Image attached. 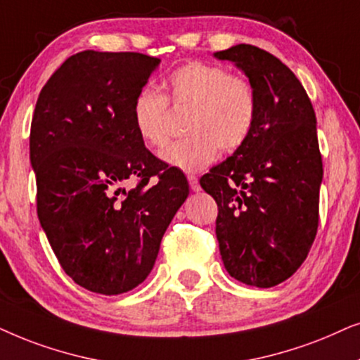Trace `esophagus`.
Returning <instances> with one entry per match:
<instances>
[{
    "label": "esophagus",
    "instance_id": "obj_1",
    "mask_svg": "<svg viewBox=\"0 0 360 360\" xmlns=\"http://www.w3.org/2000/svg\"><path fill=\"white\" fill-rule=\"evenodd\" d=\"M188 181H189V186H191V189L194 191V193H198V191L200 189V184H199V179L195 176H188Z\"/></svg>",
    "mask_w": 360,
    "mask_h": 360
}]
</instances>
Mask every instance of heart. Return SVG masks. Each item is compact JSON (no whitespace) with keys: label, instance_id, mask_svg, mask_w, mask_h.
I'll return each mask as SVG.
<instances>
[{"label":"heart","instance_id":"1","mask_svg":"<svg viewBox=\"0 0 360 360\" xmlns=\"http://www.w3.org/2000/svg\"><path fill=\"white\" fill-rule=\"evenodd\" d=\"M166 94L141 89L131 103L136 135L153 148L167 145L171 136L169 108H188L184 140L161 153L162 160L184 171L210 165L217 151L232 153L250 138L258 115L255 87L242 75L220 65L188 62L172 70L165 82Z\"/></svg>","mask_w":360,"mask_h":360}]
</instances>
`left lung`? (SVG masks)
<instances>
[{"mask_svg": "<svg viewBox=\"0 0 360 360\" xmlns=\"http://www.w3.org/2000/svg\"><path fill=\"white\" fill-rule=\"evenodd\" d=\"M215 57L245 72L258 115L250 138L199 183L217 202L225 270L245 285L271 288L298 270L318 232L323 158L314 108L296 75L270 52L237 44Z\"/></svg>", "mask_w": 360, "mask_h": 360, "instance_id": "1", "label": "left lung"}]
</instances>
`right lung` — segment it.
Segmentation results:
<instances>
[{
    "instance_id": "1",
    "label": "right lung",
    "mask_w": 360,
    "mask_h": 360,
    "mask_svg": "<svg viewBox=\"0 0 360 360\" xmlns=\"http://www.w3.org/2000/svg\"><path fill=\"white\" fill-rule=\"evenodd\" d=\"M82 51L51 75L32 115L37 217L62 270L100 295L136 288L189 194L183 171L145 148L131 103L160 64Z\"/></svg>"
}]
</instances>
